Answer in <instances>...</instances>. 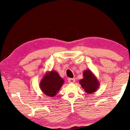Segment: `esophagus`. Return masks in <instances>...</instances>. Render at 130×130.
Listing matches in <instances>:
<instances>
[{
    "label": "esophagus",
    "instance_id": "1",
    "mask_svg": "<svg viewBox=\"0 0 130 130\" xmlns=\"http://www.w3.org/2000/svg\"><path fill=\"white\" fill-rule=\"evenodd\" d=\"M75 78H69V83L73 84L74 83H75Z\"/></svg>",
    "mask_w": 130,
    "mask_h": 130
}]
</instances>
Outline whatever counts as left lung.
<instances>
[{
	"label": "left lung",
	"mask_w": 130,
	"mask_h": 130,
	"mask_svg": "<svg viewBox=\"0 0 130 130\" xmlns=\"http://www.w3.org/2000/svg\"><path fill=\"white\" fill-rule=\"evenodd\" d=\"M83 78L79 83L86 93L95 92L99 87V81L90 70H85L83 72Z\"/></svg>",
	"instance_id": "1"
}]
</instances>
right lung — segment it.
I'll use <instances>...</instances> for the list:
<instances>
[{"label": "right lung", "instance_id": "1", "mask_svg": "<svg viewBox=\"0 0 130 130\" xmlns=\"http://www.w3.org/2000/svg\"><path fill=\"white\" fill-rule=\"evenodd\" d=\"M64 81L57 71H47L39 83V87L42 92L50 97L56 95L63 85Z\"/></svg>", "mask_w": 130, "mask_h": 130}]
</instances>
